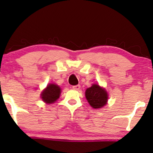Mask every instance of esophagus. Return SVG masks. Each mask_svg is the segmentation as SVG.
<instances>
[{
	"label": "esophagus",
	"instance_id": "34e87169",
	"mask_svg": "<svg viewBox=\"0 0 153 153\" xmlns=\"http://www.w3.org/2000/svg\"><path fill=\"white\" fill-rule=\"evenodd\" d=\"M73 88L74 90H79L80 88V85H73Z\"/></svg>",
	"mask_w": 153,
	"mask_h": 153
}]
</instances>
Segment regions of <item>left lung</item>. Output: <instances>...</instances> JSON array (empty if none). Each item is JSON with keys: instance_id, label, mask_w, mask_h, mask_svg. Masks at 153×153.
Here are the masks:
<instances>
[{"instance_id": "8db88e82", "label": "left lung", "mask_w": 153, "mask_h": 153, "mask_svg": "<svg viewBox=\"0 0 153 153\" xmlns=\"http://www.w3.org/2000/svg\"><path fill=\"white\" fill-rule=\"evenodd\" d=\"M85 94L88 102L94 108H103L108 101V93L106 89L98 84H93L86 89Z\"/></svg>"}]
</instances>
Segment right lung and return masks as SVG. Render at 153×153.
<instances>
[{"mask_svg":"<svg viewBox=\"0 0 153 153\" xmlns=\"http://www.w3.org/2000/svg\"><path fill=\"white\" fill-rule=\"evenodd\" d=\"M60 94L61 88L59 85L54 83H50L42 92L41 98L44 102L50 104L54 103L59 99Z\"/></svg>","mask_w":153,"mask_h":153,"instance_id":"obj_1","label":"right lung"}]
</instances>
